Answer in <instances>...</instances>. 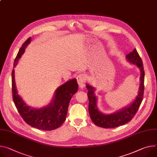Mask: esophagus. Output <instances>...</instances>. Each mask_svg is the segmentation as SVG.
I'll use <instances>...</instances> for the list:
<instances>
[{
  "label": "esophagus",
  "mask_w": 157,
  "mask_h": 157,
  "mask_svg": "<svg viewBox=\"0 0 157 157\" xmlns=\"http://www.w3.org/2000/svg\"><path fill=\"white\" fill-rule=\"evenodd\" d=\"M77 81L81 89H83L85 87V76L83 74H80L77 76Z\"/></svg>",
  "instance_id": "1"
}]
</instances>
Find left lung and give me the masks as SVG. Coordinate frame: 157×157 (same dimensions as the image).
I'll list each match as a JSON object with an SVG mask.
<instances>
[{
    "label": "left lung",
    "mask_w": 157,
    "mask_h": 157,
    "mask_svg": "<svg viewBox=\"0 0 157 157\" xmlns=\"http://www.w3.org/2000/svg\"><path fill=\"white\" fill-rule=\"evenodd\" d=\"M127 61L135 64L140 71V84L135 100L129 105L121 108L113 113L105 114L99 111L97 106V97L95 95V88L89 84H86L88 90V96L89 99V113L93 122L97 126L104 128H115L124 124L130 121L137 112L141 103L143 100L144 91V78L145 71L141 59L136 50L134 49L133 51L126 56Z\"/></svg>",
    "instance_id": "left-lung-1"
}]
</instances>
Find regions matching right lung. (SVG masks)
I'll use <instances>...</instances> for the list:
<instances>
[{"mask_svg":"<svg viewBox=\"0 0 157 157\" xmlns=\"http://www.w3.org/2000/svg\"><path fill=\"white\" fill-rule=\"evenodd\" d=\"M31 41L28 38L20 48L13 63L16 67L25 49ZM12 97L18 112L23 120L29 125L37 129L50 131L59 128L66 120L69 104L71 98L78 91V84L76 79L66 81L56 89L52 101L40 108H34L26 105L18 94L15 82L14 69L12 72Z\"/></svg>","mask_w":157,"mask_h":157,"instance_id":"add662e5","label":"right lung"}]
</instances>
